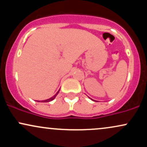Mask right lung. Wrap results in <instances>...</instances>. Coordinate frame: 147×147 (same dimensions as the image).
<instances>
[{
	"label": "right lung",
	"instance_id": "obj_1",
	"mask_svg": "<svg viewBox=\"0 0 147 147\" xmlns=\"http://www.w3.org/2000/svg\"><path fill=\"white\" fill-rule=\"evenodd\" d=\"M59 91H58V92H57L56 94H55V95L53 96V97H52L51 98H50V99H46V100H43V101H41V102H51V101L53 100V99H55V97H56V96L57 95V94L59 93Z\"/></svg>",
	"mask_w": 147,
	"mask_h": 147
}]
</instances>
